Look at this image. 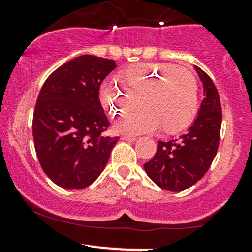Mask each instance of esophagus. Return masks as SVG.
<instances>
[{"mask_svg": "<svg viewBox=\"0 0 252 252\" xmlns=\"http://www.w3.org/2000/svg\"><path fill=\"white\" fill-rule=\"evenodd\" d=\"M121 139L126 141H136V136H130V135H122Z\"/></svg>", "mask_w": 252, "mask_h": 252, "instance_id": "1", "label": "esophagus"}]
</instances>
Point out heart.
<instances>
[{"label":"heart","instance_id":"1","mask_svg":"<svg viewBox=\"0 0 252 252\" xmlns=\"http://www.w3.org/2000/svg\"><path fill=\"white\" fill-rule=\"evenodd\" d=\"M103 83L98 96L103 108L116 114L128 111L138 100L140 110L123 114L114 122L117 131L129 135L150 133L161 126L167 134L187 128L197 108V80L185 67L168 63H139Z\"/></svg>","mask_w":252,"mask_h":252}]
</instances>
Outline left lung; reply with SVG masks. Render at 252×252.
<instances>
[{
  "mask_svg": "<svg viewBox=\"0 0 252 252\" xmlns=\"http://www.w3.org/2000/svg\"><path fill=\"white\" fill-rule=\"evenodd\" d=\"M204 101L194 124L179 139L158 141L157 151L144 164L155 184L169 191H183L199 182L210 168L220 146L222 107L212 79L199 67Z\"/></svg>",
  "mask_w": 252,
  "mask_h": 252,
  "instance_id": "obj_1",
  "label": "left lung"
}]
</instances>
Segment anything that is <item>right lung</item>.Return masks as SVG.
<instances>
[{
  "label": "right lung",
  "instance_id": "1",
  "mask_svg": "<svg viewBox=\"0 0 252 252\" xmlns=\"http://www.w3.org/2000/svg\"><path fill=\"white\" fill-rule=\"evenodd\" d=\"M113 60L83 55L68 61L45 80L32 116L35 151L46 175L64 189H84L107 164L118 136L98 98Z\"/></svg>",
  "mask_w": 252,
  "mask_h": 252
}]
</instances>
